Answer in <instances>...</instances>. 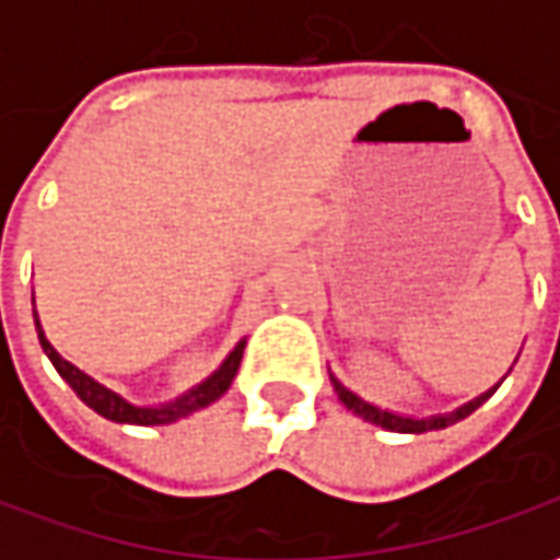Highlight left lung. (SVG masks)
Returning <instances> with one entry per match:
<instances>
[{"mask_svg": "<svg viewBox=\"0 0 560 560\" xmlns=\"http://www.w3.org/2000/svg\"><path fill=\"white\" fill-rule=\"evenodd\" d=\"M329 381H332V389H336V396H339V401L348 408V411H353L357 417H363L365 422H372V425H381V429H387V432H401V434H422V432H434V429H446V425H453V422L465 420L468 413H474L477 408H480L482 401L492 396L494 389L501 387V381L494 384V387H489L486 393H480L477 399L465 401V405H458L456 411L450 413H434V417H411V413H399V411H389V408H377L375 401H365L363 396H357L353 389H348L345 384H341L339 377L329 372Z\"/></svg>", "mask_w": 560, "mask_h": 560, "instance_id": "1", "label": "left lung"}]
</instances>
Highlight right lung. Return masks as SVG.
Masks as SVG:
<instances>
[{"instance_id": "right-lung-1", "label": "right lung", "mask_w": 560, "mask_h": 560, "mask_svg": "<svg viewBox=\"0 0 560 560\" xmlns=\"http://www.w3.org/2000/svg\"><path fill=\"white\" fill-rule=\"evenodd\" d=\"M35 327H38V341H42L47 360L54 363V369L62 375L68 387L74 389L80 396V401H86L92 411L102 413L104 420L114 422H128V425H167V422L185 420L188 413L203 411L212 401H219L228 389H231L233 377L240 372V363H243L245 339H240L233 345V351L221 360V365L209 377H203L200 384H195L191 389L179 393L176 399L159 401V405H138V401H128L122 393H116L107 384H102L98 377H92L90 372H83L78 365L66 360L62 353L56 351L47 332H44L42 320H38V312H35Z\"/></svg>"}]
</instances>
